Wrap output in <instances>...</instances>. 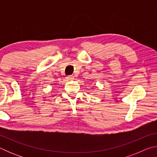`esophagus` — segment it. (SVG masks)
Returning a JSON list of instances; mask_svg holds the SVG:
<instances>
[{"mask_svg": "<svg viewBox=\"0 0 157 157\" xmlns=\"http://www.w3.org/2000/svg\"><path fill=\"white\" fill-rule=\"evenodd\" d=\"M73 78L74 77L73 75H69L66 77V79H67V80H71V79H73Z\"/></svg>", "mask_w": 157, "mask_h": 157, "instance_id": "34e87169", "label": "esophagus"}]
</instances>
